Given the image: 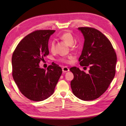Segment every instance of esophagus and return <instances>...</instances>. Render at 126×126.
<instances>
[{
  "label": "esophagus",
  "mask_w": 126,
  "mask_h": 126,
  "mask_svg": "<svg viewBox=\"0 0 126 126\" xmlns=\"http://www.w3.org/2000/svg\"><path fill=\"white\" fill-rule=\"evenodd\" d=\"M62 71H63V73H66V72L69 71V69L66 67V66H64V67L62 68Z\"/></svg>",
  "instance_id": "34e87169"
}]
</instances>
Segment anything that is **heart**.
Segmentation results:
<instances>
[{
	"mask_svg": "<svg viewBox=\"0 0 126 126\" xmlns=\"http://www.w3.org/2000/svg\"><path fill=\"white\" fill-rule=\"evenodd\" d=\"M60 38L63 40L64 42H65L66 43H67L69 45H70L71 47H74V37L73 36V34H71V33L69 32H64L63 33L62 35L60 36ZM55 42L52 41L50 43V50L51 51H54L55 50ZM71 56H69V57L66 58H63L61 59V61L62 62L64 63H68L69 62H70V60L72 59Z\"/></svg>",
	"mask_w": 126,
	"mask_h": 126,
	"instance_id": "heart-1",
	"label": "heart"
}]
</instances>
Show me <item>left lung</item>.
<instances>
[{
	"label": "left lung",
	"mask_w": 126,
	"mask_h": 126,
	"mask_svg": "<svg viewBox=\"0 0 126 126\" xmlns=\"http://www.w3.org/2000/svg\"><path fill=\"white\" fill-rule=\"evenodd\" d=\"M84 42L79 61L81 66H89V73L74 66L71 88L74 94L83 101L94 100L108 89L115 74L117 57L109 39L95 29L79 28Z\"/></svg>",
	"instance_id": "8db88e82"
}]
</instances>
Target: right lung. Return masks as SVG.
Segmentation results:
<instances>
[{"instance_id": "obj_1", "label": "right lung", "mask_w": 126, "mask_h": 126, "mask_svg": "<svg viewBox=\"0 0 126 126\" xmlns=\"http://www.w3.org/2000/svg\"><path fill=\"white\" fill-rule=\"evenodd\" d=\"M55 30H37L25 36L16 47L12 57V76L26 97L42 101L54 92L62 70L57 64L47 69L39 62L49 53L48 42Z\"/></svg>"}]
</instances>
